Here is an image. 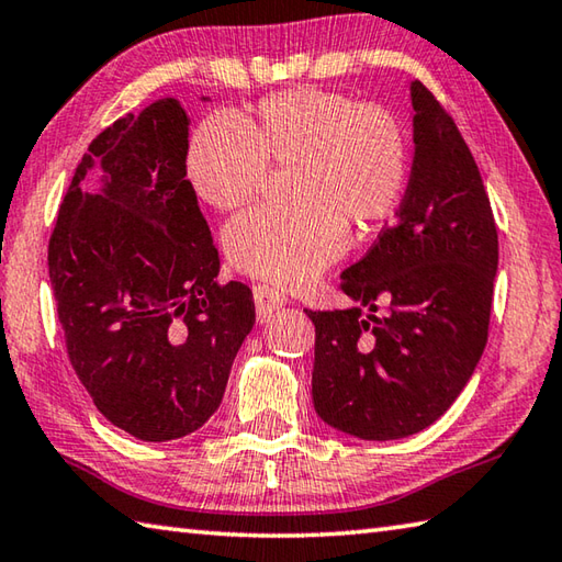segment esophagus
Masks as SVG:
<instances>
[{"label":"esophagus","mask_w":562,"mask_h":562,"mask_svg":"<svg viewBox=\"0 0 562 562\" xmlns=\"http://www.w3.org/2000/svg\"><path fill=\"white\" fill-rule=\"evenodd\" d=\"M254 303H257V313L261 321L271 317V313H277L279 308H283L289 299L283 293H279L277 289H269V285H254Z\"/></svg>","instance_id":"obj_1"}]
</instances>
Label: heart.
<instances>
[{"mask_svg":"<svg viewBox=\"0 0 562 562\" xmlns=\"http://www.w3.org/2000/svg\"><path fill=\"white\" fill-rule=\"evenodd\" d=\"M188 178L210 207L247 205L269 166L289 168L293 210L259 207L225 229L232 267L281 289H303L347 249V225L376 227L408 183V139L394 114L342 92L293 88L254 116L215 112L188 144Z\"/></svg>","mask_w":562,"mask_h":562,"instance_id":"b5f03b06","label":"heart"}]
</instances>
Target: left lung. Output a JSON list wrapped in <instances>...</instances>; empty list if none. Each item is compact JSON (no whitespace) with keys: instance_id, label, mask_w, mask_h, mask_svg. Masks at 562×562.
Returning a JSON list of instances; mask_svg holds the SVG:
<instances>
[{"instance_id":"left-lung-1","label":"left lung","mask_w":562,"mask_h":562,"mask_svg":"<svg viewBox=\"0 0 562 562\" xmlns=\"http://www.w3.org/2000/svg\"><path fill=\"white\" fill-rule=\"evenodd\" d=\"M411 104L406 195L372 249L342 271L340 289L359 305L305 311L315 325V413L362 440L406 438L436 423L490 335L499 263L490 195L458 124L420 80L411 82Z\"/></svg>"}]
</instances>
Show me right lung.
<instances>
[{
    "instance_id": "add662e5",
    "label": "right lung",
    "mask_w": 562,
    "mask_h": 562,
    "mask_svg": "<svg viewBox=\"0 0 562 562\" xmlns=\"http://www.w3.org/2000/svg\"><path fill=\"white\" fill-rule=\"evenodd\" d=\"M188 114L164 98L94 136L58 207L48 277L70 364L112 426L183 438L217 411L254 327L186 178ZM103 171V193L79 188Z\"/></svg>"
}]
</instances>
